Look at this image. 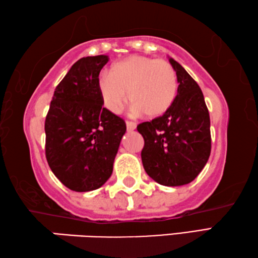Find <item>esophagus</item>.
<instances>
[{
    "label": "esophagus",
    "instance_id": "esophagus-1",
    "mask_svg": "<svg viewBox=\"0 0 258 258\" xmlns=\"http://www.w3.org/2000/svg\"><path fill=\"white\" fill-rule=\"evenodd\" d=\"M125 124H126V129H128V132H134L137 126V124L133 121H125Z\"/></svg>",
    "mask_w": 258,
    "mask_h": 258
}]
</instances>
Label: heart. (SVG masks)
Returning <instances> with one entry per match:
<instances>
[{"label": "heart", "mask_w": 258, "mask_h": 258, "mask_svg": "<svg viewBox=\"0 0 258 258\" xmlns=\"http://www.w3.org/2000/svg\"><path fill=\"white\" fill-rule=\"evenodd\" d=\"M103 105L119 113L129 99L133 112L159 117L172 106L178 93V77L165 60L132 55L113 64L110 75L104 74L97 83Z\"/></svg>", "instance_id": "b5f03b06"}]
</instances>
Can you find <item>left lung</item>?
<instances>
[{"label": "left lung", "mask_w": 258, "mask_h": 258, "mask_svg": "<svg viewBox=\"0 0 258 258\" xmlns=\"http://www.w3.org/2000/svg\"><path fill=\"white\" fill-rule=\"evenodd\" d=\"M178 77V94L163 115L137 125L145 145L144 169L163 186H183L204 169L211 154V121L204 95L191 76L170 57Z\"/></svg>", "instance_id": "left-lung-1"}]
</instances>
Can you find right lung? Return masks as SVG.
I'll return each instance as SVG.
<instances>
[{
  "instance_id": "add662e5",
  "label": "right lung",
  "mask_w": 258,
  "mask_h": 258,
  "mask_svg": "<svg viewBox=\"0 0 258 258\" xmlns=\"http://www.w3.org/2000/svg\"><path fill=\"white\" fill-rule=\"evenodd\" d=\"M107 55L83 57L56 86L45 120V154L54 175L74 191L111 177L125 122L103 107L97 83Z\"/></svg>"
}]
</instances>
